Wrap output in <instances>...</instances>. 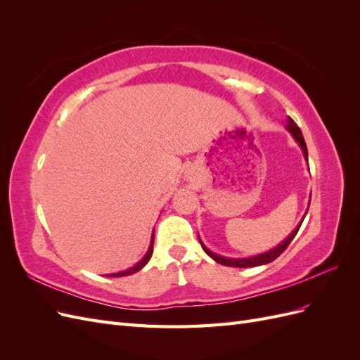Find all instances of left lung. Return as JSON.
<instances>
[{"instance_id":"8db88e82","label":"left lung","mask_w":360,"mask_h":360,"mask_svg":"<svg viewBox=\"0 0 360 360\" xmlns=\"http://www.w3.org/2000/svg\"><path fill=\"white\" fill-rule=\"evenodd\" d=\"M287 129L290 130L291 132V135L294 136V139L297 141L299 143V146H300V148L303 150V155H304V158H307V160H308V150H307V144H304V139H303V135H302V130H300V127L294 123V120H288V124H287ZM300 225H302V222L297 225V228L296 230H294L284 242H282L278 248H275V249H271V250H269V252H266V254H261V255H257V257H250V258H242V259H236V258H225V257H219V255H216V254H213V252H210L209 249H207L202 243H201V246H202V249L205 250V254L209 255V257H212L216 263H219V264H222V266H230V267H255V266H263V264H267V263H271V261L274 259H276L282 252H284V250L288 248V245L291 243V240L294 237H296V234H297V231H299V228H300Z\"/></svg>"}]
</instances>
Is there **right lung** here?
<instances>
[{"label": "right lung", "instance_id": "obj_1", "mask_svg": "<svg viewBox=\"0 0 360 360\" xmlns=\"http://www.w3.org/2000/svg\"><path fill=\"white\" fill-rule=\"evenodd\" d=\"M153 243H155V236L151 237V245H150V248H148V252L146 254V257L139 261L138 264H135L134 267H130V269H127V270H124V271H118V274H112V275H110L111 278H118V276H127V275H132V274H135V271H138V270H141L143 269L147 263H148V259L151 258V254H153Z\"/></svg>", "mask_w": 360, "mask_h": 360}]
</instances>
